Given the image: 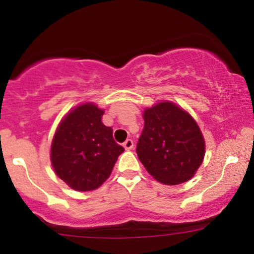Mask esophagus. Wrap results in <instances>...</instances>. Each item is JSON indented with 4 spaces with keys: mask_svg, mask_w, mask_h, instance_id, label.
Returning <instances> with one entry per match:
<instances>
[{
    "mask_svg": "<svg viewBox=\"0 0 254 254\" xmlns=\"http://www.w3.org/2000/svg\"><path fill=\"white\" fill-rule=\"evenodd\" d=\"M123 147L125 148V149L127 150H131L133 148V142H132V139H127V141L124 142L123 143Z\"/></svg>",
    "mask_w": 254,
    "mask_h": 254,
    "instance_id": "esophagus-1",
    "label": "esophagus"
}]
</instances>
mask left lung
I'll list each match as a JSON object with an SVG mask.
<instances>
[{
  "instance_id": "obj_1",
  "label": "left lung",
  "mask_w": 254,
  "mask_h": 254,
  "mask_svg": "<svg viewBox=\"0 0 254 254\" xmlns=\"http://www.w3.org/2000/svg\"><path fill=\"white\" fill-rule=\"evenodd\" d=\"M143 119L136 153L148 173L165 185L190 180L205 154V142L196 121L170 101L145 109Z\"/></svg>"
}]
</instances>
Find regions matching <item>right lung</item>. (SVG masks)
<instances>
[{
  "label": "right lung",
  "mask_w": 254,
  "mask_h": 254,
  "mask_svg": "<svg viewBox=\"0 0 254 254\" xmlns=\"http://www.w3.org/2000/svg\"><path fill=\"white\" fill-rule=\"evenodd\" d=\"M103 115L104 110L97 105H80L63 118L52 139V167L76 191H92L103 185L124 151L113 139L112 127L101 122Z\"/></svg>",
  "instance_id": "1"
}]
</instances>
